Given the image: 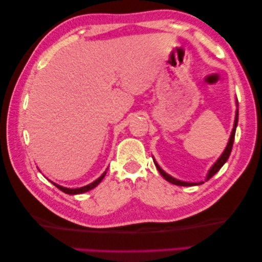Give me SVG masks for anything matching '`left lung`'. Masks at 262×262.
Segmentation results:
<instances>
[{
    "label": "left lung",
    "mask_w": 262,
    "mask_h": 262,
    "mask_svg": "<svg viewBox=\"0 0 262 262\" xmlns=\"http://www.w3.org/2000/svg\"><path fill=\"white\" fill-rule=\"evenodd\" d=\"M235 103H236L235 119H234V125H233V129H232V133H231V136H230V138H229V143H227V145H226V147H225V149H224V152L222 153L221 157H220L219 159H217L216 162H215L213 165H211V168L208 170L207 176H206L205 181L209 180L211 177H213L215 173H217V172L220 171V169L225 164V162L227 161V159H229L230 154H231L232 147H233V142H234V137H235V130H236V126H237V120H238V103H237V99H236V98H235ZM152 158H153V157H152ZM153 161H154V163H155V166H157V169L159 170V172L161 173V176H162L166 181L173 183V185L183 186V187H189V186H198V185H202V183H204V181H199V182H189V181H182V180H179V179H176V178H173L172 176L166 173V172L158 164L157 160H155L154 158H153Z\"/></svg>",
    "instance_id": "obj_1"
}]
</instances>
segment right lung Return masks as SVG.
I'll use <instances>...</instances> for the list:
<instances>
[{"instance_id": "add662e5", "label": "right lung", "mask_w": 262, "mask_h": 262, "mask_svg": "<svg viewBox=\"0 0 262 262\" xmlns=\"http://www.w3.org/2000/svg\"><path fill=\"white\" fill-rule=\"evenodd\" d=\"M107 170H108V168H107ZM107 170H105V171L103 172V173L98 178L97 180H94L93 182L89 183V185L80 187V188H66V187H63V186H59V185H57V183H55V182H53V181H51V180H49V181H51L55 187H57V188L59 189V190H62V191L65 192V193H68V194H79V193L86 192V191H89V190H91V189L96 188V187L99 185V183L102 181V179L104 178L105 173H107Z\"/></svg>"}]
</instances>
